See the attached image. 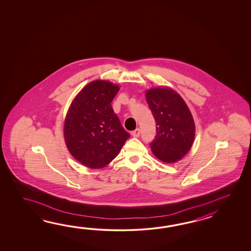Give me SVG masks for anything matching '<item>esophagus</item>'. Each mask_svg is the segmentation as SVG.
<instances>
[{
  "label": "esophagus",
  "instance_id": "obj_1",
  "mask_svg": "<svg viewBox=\"0 0 251 251\" xmlns=\"http://www.w3.org/2000/svg\"><path fill=\"white\" fill-rule=\"evenodd\" d=\"M140 129L139 128H136L134 131H133L132 133H131V134L133 135V137H135V138H137V137H139L140 136Z\"/></svg>",
  "mask_w": 251,
  "mask_h": 251
}]
</instances>
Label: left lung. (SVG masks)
Listing matches in <instances>:
<instances>
[{"instance_id":"left-lung-1","label":"left lung","mask_w":251,"mask_h":251,"mask_svg":"<svg viewBox=\"0 0 251 251\" xmlns=\"http://www.w3.org/2000/svg\"><path fill=\"white\" fill-rule=\"evenodd\" d=\"M145 96L156 122L151 151L163 162H176L192 147L196 127L191 112L179 94L170 88L151 89Z\"/></svg>"}]
</instances>
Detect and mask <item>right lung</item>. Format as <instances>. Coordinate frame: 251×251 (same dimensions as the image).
I'll return each mask as SVG.
<instances>
[{
    "label": "right lung",
    "mask_w": 251,
    "mask_h": 251,
    "mask_svg": "<svg viewBox=\"0 0 251 251\" xmlns=\"http://www.w3.org/2000/svg\"><path fill=\"white\" fill-rule=\"evenodd\" d=\"M118 91L112 82L93 80L78 93L68 109L65 144L70 153L88 168L107 166L130 137L111 107Z\"/></svg>",
    "instance_id": "right-lung-1"
}]
</instances>
